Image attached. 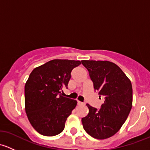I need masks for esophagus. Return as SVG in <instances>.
Masks as SVG:
<instances>
[{"mask_svg": "<svg viewBox=\"0 0 150 150\" xmlns=\"http://www.w3.org/2000/svg\"><path fill=\"white\" fill-rule=\"evenodd\" d=\"M78 105H82V104H84V103H83V102H80V101H78Z\"/></svg>", "mask_w": 150, "mask_h": 150, "instance_id": "34e87169", "label": "esophagus"}]
</instances>
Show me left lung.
<instances>
[{"label": "left lung", "instance_id": "obj_1", "mask_svg": "<svg viewBox=\"0 0 150 150\" xmlns=\"http://www.w3.org/2000/svg\"><path fill=\"white\" fill-rule=\"evenodd\" d=\"M93 88L104 97L100 110L87 104L88 114L82 118L86 133L97 139H105L116 134L126 120L132 107L131 81L117 64L109 61L83 60Z\"/></svg>", "mask_w": 150, "mask_h": 150}]
</instances>
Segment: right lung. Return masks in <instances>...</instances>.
Wrapping results in <instances>:
<instances>
[{"mask_svg": "<svg viewBox=\"0 0 150 150\" xmlns=\"http://www.w3.org/2000/svg\"><path fill=\"white\" fill-rule=\"evenodd\" d=\"M80 61L54 59L35 68L25 86V112L37 132L53 137L62 132L77 101L61 95Z\"/></svg>", "mask_w": 150, "mask_h": 150, "instance_id": "right-lung-1", "label": "right lung"}]
</instances>
